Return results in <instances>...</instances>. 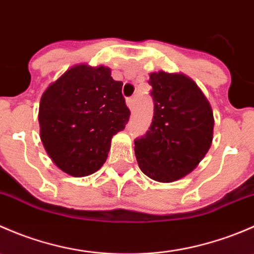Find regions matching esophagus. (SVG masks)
<instances>
[{
	"label": "esophagus",
	"mask_w": 254,
	"mask_h": 254,
	"mask_svg": "<svg viewBox=\"0 0 254 254\" xmlns=\"http://www.w3.org/2000/svg\"><path fill=\"white\" fill-rule=\"evenodd\" d=\"M135 101H136V99H135V97H130V98H127V107H129L130 109H134V106H135Z\"/></svg>",
	"instance_id": "obj_1"
}]
</instances>
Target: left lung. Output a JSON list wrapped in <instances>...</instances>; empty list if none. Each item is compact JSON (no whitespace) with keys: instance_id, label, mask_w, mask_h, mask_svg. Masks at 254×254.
<instances>
[{"instance_id":"obj_1","label":"left lung","mask_w":254,"mask_h":254,"mask_svg":"<svg viewBox=\"0 0 254 254\" xmlns=\"http://www.w3.org/2000/svg\"><path fill=\"white\" fill-rule=\"evenodd\" d=\"M153 118L135 139L140 170L151 179L173 182L190 173L209 151L214 117L203 92L184 75L151 73Z\"/></svg>"}]
</instances>
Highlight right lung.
<instances>
[{
  "mask_svg": "<svg viewBox=\"0 0 254 254\" xmlns=\"http://www.w3.org/2000/svg\"><path fill=\"white\" fill-rule=\"evenodd\" d=\"M122 87L108 67L78 65L44 92L39 106L40 139L64 172L89 176L106 162L112 137L130 118Z\"/></svg>",
  "mask_w": 254,
  "mask_h": 254,
  "instance_id": "add662e5",
  "label": "right lung"
}]
</instances>
